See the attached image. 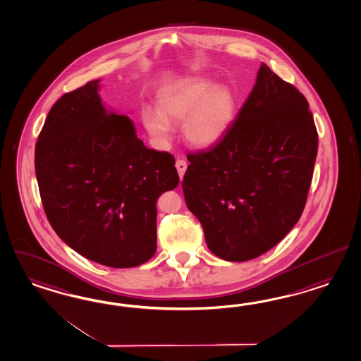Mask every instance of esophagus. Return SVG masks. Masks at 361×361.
Segmentation results:
<instances>
[{"label": "esophagus", "mask_w": 361, "mask_h": 361, "mask_svg": "<svg viewBox=\"0 0 361 361\" xmlns=\"http://www.w3.org/2000/svg\"><path fill=\"white\" fill-rule=\"evenodd\" d=\"M176 170H178L179 178H180V179H183V176H185V169H187V162H185V159H176Z\"/></svg>", "instance_id": "obj_1"}]
</instances>
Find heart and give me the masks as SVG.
<instances>
[{"mask_svg": "<svg viewBox=\"0 0 361 361\" xmlns=\"http://www.w3.org/2000/svg\"><path fill=\"white\" fill-rule=\"evenodd\" d=\"M237 115V98L226 85L203 77L167 85L157 94V110L144 107L141 121L159 142L171 137L173 126L182 124L185 141L196 148H211L231 130Z\"/></svg>", "mask_w": 361, "mask_h": 361, "instance_id": "b5f03b06", "label": "heart"}]
</instances>
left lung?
<instances>
[{
    "label": "left lung",
    "mask_w": 361,
    "mask_h": 361,
    "mask_svg": "<svg viewBox=\"0 0 361 361\" xmlns=\"http://www.w3.org/2000/svg\"><path fill=\"white\" fill-rule=\"evenodd\" d=\"M317 150L305 97L260 65L224 139L187 156L182 188L208 249L224 260L246 262L278 245L305 208Z\"/></svg>",
    "instance_id": "1"
}]
</instances>
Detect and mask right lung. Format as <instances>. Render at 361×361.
<instances>
[{"instance_id":"obj_1","label":"right lung","mask_w":361,"mask_h":361,"mask_svg":"<svg viewBox=\"0 0 361 361\" xmlns=\"http://www.w3.org/2000/svg\"><path fill=\"white\" fill-rule=\"evenodd\" d=\"M95 80L52 106L35 147L47 219L85 258L136 267L157 250L159 195L179 183L176 159L144 145L127 115L106 110Z\"/></svg>"}]
</instances>
